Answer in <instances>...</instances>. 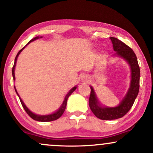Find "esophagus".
Wrapping results in <instances>:
<instances>
[{
    "label": "esophagus",
    "mask_w": 153,
    "mask_h": 153,
    "mask_svg": "<svg viewBox=\"0 0 153 153\" xmlns=\"http://www.w3.org/2000/svg\"><path fill=\"white\" fill-rule=\"evenodd\" d=\"M81 80H82V82H85L88 81L89 78H88V75H82Z\"/></svg>",
    "instance_id": "esophagus-1"
}]
</instances>
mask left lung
Returning a JSON list of instances; mask_svg holds the SVG:
<instances>
[{
	"mask_svg": "<svg viewBox=\"0 0 153 153\" xmlns=\"http://www.w3.org/2000/svg\"><path fill=\"white\" fill-rule=\"evenodd\" d=\"M113 48L116 53L114 57H121L128 63L131 72V80L127 94L118 106L114 107L105 106L101 104L95 91L91 85L89 98V106L97 118L102 120H113L122 118L130 110L137 96L140 88V71L136 54L129 47L115 37H110Z\"/></svg>",
	"mask_w": 153,
	"mask_h": 153,
	"instance_id": "left-lung-1",
	"label": "left lung"
}]
</instances>
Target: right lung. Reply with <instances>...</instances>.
Masks as SVG:
<instances>
[{"label": "right lung", "mask_w": 153, "mask_h": 153, "mask_svg": "<svg viewBox=\"0 0 153 153\" xmlns=\"http://www.w3.org/2000/svg\"><path fill=\"white\" fill-rule=\"evenodd\" d=\"M39 38H42V36H36V37H34V39H32L30 40V41L28 42L27 45H26L25 47H24L19 52H18V54H17V55L16 56V58H15V61H14V65H13V68H12V75H13V80H15V68H16V61H17V58H18L19 55L20 54L21 52H22L23 50H24L25 47L27 46L28 45H29V43H31V42H34L35 41V40L38 39ZM77 85L76 86H74L73 88H72L69 91H68V94H66L65 97L64 99V101H63V102L62 104H61V106H59V108L57 109V111H56L55 112H54V113L52 114H47V115H39V114H36L33 113L32 111H31L29 109V108L26 107V106L25 104H24V101H22V99H21L20 96H19V95L18 94V92H17L16 89V87L14 86V88H15V91H16V94L18 95L19 99H20V101L21 103H22V105L23 106V108H24V110L26 111V113L29 114V117H31V119H33L34 120H36V121H38V122H52V121H54L56 120V119H59V117H61L63 114V113H64L65 110L66 108V106H67V101H68V98H69V96H71V95L72 94V93L73 92V91H75V89L77 88Z\"/></svg>", "instance_id": "add662e5"}]
</instances>
